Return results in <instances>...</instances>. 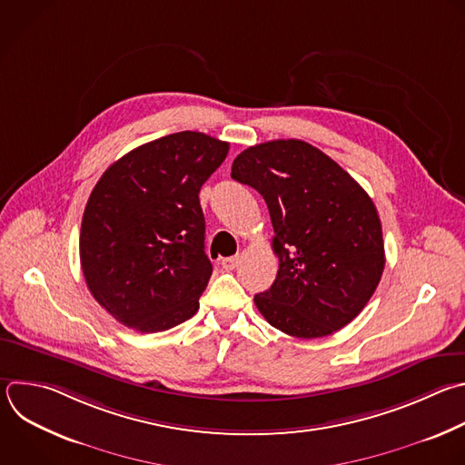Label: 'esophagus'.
<instances>
[{
	"label": "esophagus",
	"mask_w": 465,
	"mask_h": 465,
	"mask_svg": "<svg viewBox=\"0 0 465 465\" xmlns=\"http://www.w3.org/2000/svg\"><path fill=\"white\" fill-rule=\"evenodd\" d=\"M239 262H241V257L239 255H233V257H226V259H223L221 261V264H223V268L224 270H235L237 266H239Z\"/></svg>",
	"instance_id": "34e87169"
}]
</instances>
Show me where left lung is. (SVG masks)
I'll return each instance as SVG.
<instances>
[{
  "label": "left lung",
  "instance_id": "obj_1",
  "mask_svg": "<svg viewBox=\"0 0 465 465\" xmlns=\"http://www.w3.org/2000/svg\"><path fill=\"white\" fill-rule=\"evenodd\" d=\"M232 179L262 195L275 233L277 277L253 297L262 318L301 340L349 325L385 268L381 223L367 192L329 154L293 138L244 149Z\"/></svg>",
  "mask_w": 465,
  "mask_h": 465
}]
</instances>
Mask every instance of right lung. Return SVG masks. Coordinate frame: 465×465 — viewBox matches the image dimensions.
Listing matches in <instances>:
<instances>
[{
    "instance_id": "right-lung-1",
    "label": "right lung",
    "mask_w": 465,
    "mask_h": 465,
    "mask_svg": "<svg viewBox=\"0 0 465 465\" xmlns=\"http://www.w3.org/2000/svg\"><path fill=\"white\" fill-rule=\"evenodd\" d=\"M230 143L181 131L111 164L87 201L80 262L93 297L122 325L163 332L193 318L213 272L199 192Z\"/></svg>"
}]
</instances>
